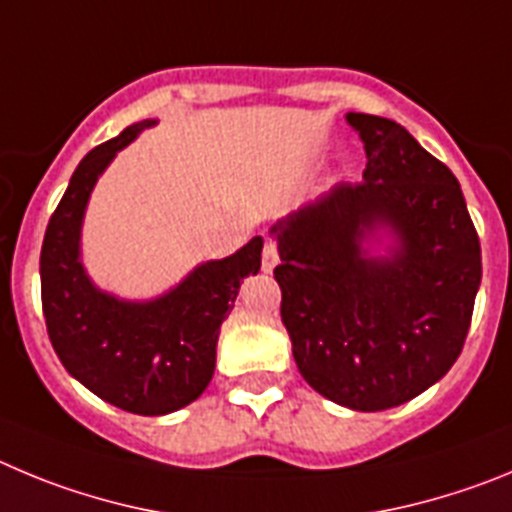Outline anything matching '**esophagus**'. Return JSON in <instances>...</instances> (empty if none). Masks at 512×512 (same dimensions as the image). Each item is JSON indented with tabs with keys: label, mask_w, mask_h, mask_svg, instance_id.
Masks as SVG:
<instances>
[{
	"label": "esophagus",
	"mask_w": 512,
	"mask_h": 512,
	"mask_svg": "<svg viewBox=\"0 0 512 512\" xmlns=\"http://www.w3.org/2000/svg\"><path fill=\"white\" fill-rule=\"evenodd\" d=\"M278 262V245H275V242H265V247H262V270H265V273H273Z\"/></svg>",
	"instance_id": "34e87169"
}]
</instances>
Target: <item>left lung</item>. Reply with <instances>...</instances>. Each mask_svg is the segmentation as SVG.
Returning a JSON list of instances; mask_svg holds the SVG:
<instances>
[{
	"label": "left lung",
	"instance_id": "left-lung-1",
	"mask_svg": "<svg viewBox=\"0 0 512 512\" xmlns=\"http://www.w3.org/2000/svg\"><path fill=\"white\" fill-rule=\"evenodd\" d=\"M367 153L359 183H336L270 227L280 316L303 380L352 411H385L449 372L482 280L462 188L393 119L349 112Z\"/></svg>",
	"mask_w": 512,
	"mask_h": 512
}]
</instances>
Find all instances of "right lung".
I'll return each instance as SVG.
<instances>
[{
  "mask_svg": "<svg viewBox=\"0 0 512 512\" xmlns=\"http://www.w3.org/2000/svg\"><path fill=\"white\" fill-rule=\"evenodd\" d=\"M155 124H130L78 163L40 252L43 313L55 354L91 393L137 416H165L204 393L216 367L219 329L242 280L260 270L262 255V237H252L234 255L196 265L150 301L119 298L89 278L81 227L91 191L119 150Z\"/></svg>",
  "mask_w": 512,
  "mask_h": 512,
  "instance_id": "1",
  "label": "right lung"
}]
</instances>
